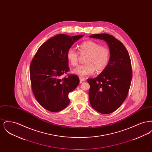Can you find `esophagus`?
<instances>
[{
  "label": "esophagus",
  "instance_id": "obj_1",
  "mask_svg": "<svg viewBox=\"0 0 152 152\" xmlns=\"http://www.w3.org/2000/svg\"><path fill=\"white\" fill-rule=\"evenodd\" d=\"M80 79V83H81L83 81H84L86 79H84V78H83V77H79Z\"/></svg>",
  "mask_w": 152,
  "mask_h": 152
}]
</instances>
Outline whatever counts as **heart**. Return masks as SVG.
Segmentation results:
<instances>
[{
    "label": "heart",
    "mask_w": 152,
    "mask_h": 152,
    "mask_svg": "<svg viewBox=\"0 0 152 152\" xmlns=\"http://www.w3.org/2000/svg\"><path fill=\"white\" fill-rule=\"evenodd\" d=\"M80 53L81 55H87L85 59L86 64L77 66L73 73L80 77H86L97 72L103 71L108 65L110 51L107 47L101 46L93 40H87L80 44ZM66 58L69 63L76 66L79 63V53L74 48H70L66 52Z\"/></svg>",
    "instance_id": "1"
}]
</instances>
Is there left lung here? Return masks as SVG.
<instances>
[{
    "label": "left lung",
    "instance_id": "1",
    "mask_svg": "<svg viewBox=\"0 0 152 152\" xmlns=\"http://www.w3.org/2000/svg\"><path fill=\"white\" fill-rule=\"evenodd\" d=\"M89 37L104 40L109 48L110 56L107 68L96 78L87 80L92 107L102 114H109L118 108L128 96L132 78L129 55L114 36L100 34Z\"/></svg>",
    "mask_w": 152,
    "mask_h": 152
}]
</instances>
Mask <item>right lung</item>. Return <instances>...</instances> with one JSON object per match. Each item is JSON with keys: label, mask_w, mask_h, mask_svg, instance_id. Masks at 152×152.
Returning a JSON list of instances; mask_svg holds the SVG:
<instances>
[{"label": "right lung", "mask_w": 152, "mask_h": 152, "mask_svg": "<svg viewBox=\"0 0 152 152\" xmlns=\"http://www.w3.org/2000/svg\"><path fill=\"white\" fill-rule=\"evenodd\" d=\"M84 36L58 34L44 43L30 64L31 88L37 102L44 108L59 112L69 104L68 94L77 87L79 77L71 74L61 79L69 70L66 52Z\"/></svg>", "instance_id": "right-lung-1"}]
</instances>
